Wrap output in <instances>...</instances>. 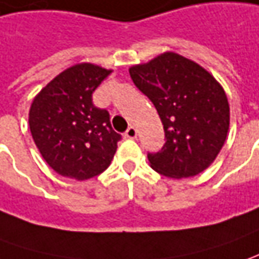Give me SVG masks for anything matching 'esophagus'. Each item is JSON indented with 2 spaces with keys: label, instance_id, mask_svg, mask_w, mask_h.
Instances as JSON below:
<instances>
[{
  "label": "esophagus",
  "instance_id": "esophagus-1",
  "mask_svg": "<svg viewBox=\"0 0 259 259\" xmlns=\"http://www.w3.org/2000/svg\"><path fill=\"white\" fill-rule=\"evenodd\" d=\"M124 136L129 137V139H136L137 137V130L135 126H130L129 129L126 130V133H124Z\"/></svg>",
  "mask_w": 259,
  "mask_h": 259
}]
</instances>
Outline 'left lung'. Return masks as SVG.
<instances>
[{
	"label": "left lung",
	"instance_id": "left-lung-1",
	"mask_svg": "<svg viewBox=\"0 0 259 259\" xmlns=\"http://www.w3.org/2000/svg\"><path fill=\"white\" fill-rule=\"evenodd\" d=\"M129 73L153 102L164 127V146L147 154L153 170L170 179H186L210 167L230 127V105L217 79L176 52L133 65Z\"/></svg>",
	"mask_w": 259,
	"mask_h": 259
}]
</instances>
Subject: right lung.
I'll list each match as a JSON object with an SVG mask.
<instances>
[{
	"instance_id": "1",
	"label": "right lung",
	"mask_w": 259,
	"mask_h": 259,
	"mask_svg": "<svg viewBox=\"0 0 259 259\" xmlns=\"http://www.w3.org/2000/svg\"><path fill=\"white\" fill-rule=\"evenodd\" d=\"M95 63L61 72L32 100L29 129L44 160L63 177L83 181L105 171L120 135L92 93L112 73Z\"/></svg>"
}]
</instances>
